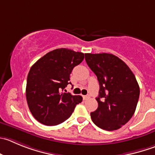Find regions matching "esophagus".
<instances>
[{
  "label": "esophagus",
  "mask_w": 155,
  "mask_h": 155,
  "mask_svg": "<svg viewBox=\"0 0 155 155\" xmlns=\"http://www.w3.org/2000/svg\"><path fill=\"white\" fill-rule=\"evenodd\" d=\"M84 100H88V99L90 98V95H86V96H84Z\"/></svg>",
  "instance_id": "34e87169"
}]
</instances>
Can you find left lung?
Listing matches in <instances>:
<instances>
[{"label": "left lung", "instance_id": "obj_1", "mask_svg": "<svg viewBox=\"0 0 155 155\" xmlns=\"http://www.w3.org/2000/svg\"><path fill=\"white\" fill-rule=\"evenodd\" d=\"M90 68L100 84L98 107L91 113L96 126L107 131L119 129L132 117L139 98L140 89L127 64L113 54H85Z\"/></svg>", "mask_w": 155, "mask_h": 155}]
</instances>
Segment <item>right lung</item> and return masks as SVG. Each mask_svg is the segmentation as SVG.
Here are the masks:
<instances>
[{"mask_svg":"<svg viewBox=\"0 0 155 155\" xmlns=\"http://www.w3.org/2000/svg\"><path fill=\"white\" fill-rule=\"evenodd\" d=\"M84 54L68 48H57L39 58L27 76L26 97L35 119L45 126H56L67 120L81 96L60 93L71 84L70 74L82 62Z\"/></svg>","mask_w":155,"mask_h":155,"instance_id":"add662e5","label":"right lung"}]
</instances>
